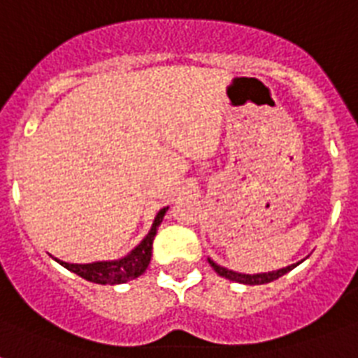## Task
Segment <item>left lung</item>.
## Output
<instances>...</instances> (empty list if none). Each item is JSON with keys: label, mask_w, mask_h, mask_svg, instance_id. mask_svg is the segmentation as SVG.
Returning <instances> with one entry per match:
<instances>
[{"label": "left lung", "mask_w": 358, "mask_h": 358, "mask_svg": "<svg viewBox=\"0 0 358 358\" xmlns=\"http://www.w3.org/2000/svg\"><path fill=\"white\" fill-rule=\"evenodd\" d=\"M208 262H210V266H212L213 269H215V273H217V275H221V277L229 278V280H234V282L250 284V286H255V284H267V282H271V280H277L278 277H282V275H286V273L292 271V269L297 266V264H292V266L282 267V269H277V271L256 273V275H245V273L230 271V269H227V267L217 266V264H215L213 260H210V258H208Z\"/></svg>", "instance_id": "obj_1"}]
</instances>
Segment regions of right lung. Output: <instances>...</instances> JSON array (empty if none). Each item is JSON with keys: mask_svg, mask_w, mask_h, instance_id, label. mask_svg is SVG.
Wrapping results in <instances>:
<instances>
[{"mask_svg": "<svg viewBox=\"0 0 358 358\" xmlns=\"http://www.w3.org/2000/svg\"><path fill=\"white\" fill-rule=\"evenodd\" d=\"M169 210L163 208L159 210L152 223L150 232L145 236V239L141 241L137 247H135L131 252L124 256V258H119V260H111V262H92V264H69V262H61L55 260L61 264L63 267H66L69 271L80 275L81 278H85L89 282H96V284H122L128 282L131 278H137L139 275L146 271V267L150 264L152 258V241H154V236L157 232V227L162 224L163 215Z\"/></svg>", "mask_w": 358, "mask_h": 358, "instance_id": "obj_1", "label": "right lung"}]
</instances>
